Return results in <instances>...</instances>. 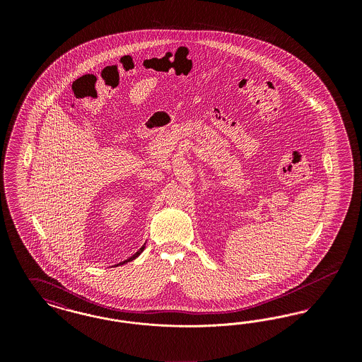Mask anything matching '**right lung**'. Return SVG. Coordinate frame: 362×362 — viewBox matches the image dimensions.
Returning a JSON list of instances; mask_svg holds the SVG:
<instances>
[{"instance_id":"obj_1","label":"right lung","mask_w":362,"mask_h":362,"mask_svg":"<svg viewBox=\"0 0 362 362\" xmlns=\"http://www.w3.org/2000/svg\"><path fill=\"white\" fill-rule=\"evenodd\" d=\"M144 248H145V244H144V245H142V247H141V248H139V250H138L137 252H136V254H134V255H133V257H130V258L126 259V260H124V262H121V263H119V264H124V263H127V262H130V260H133V259L137 258L138 255H139V254H141V252H142V251H144ZM119 264H117V266H119Z\"/></svg>"}]
</instances>
